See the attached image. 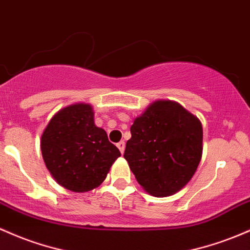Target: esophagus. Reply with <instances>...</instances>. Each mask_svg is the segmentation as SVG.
Instances as JSON below:
<instances>
[{
    "mask_svg": "<svg viewBox=\"0 0 250 250\" xmlns=\"http://www.w3.org/2000/svg\"><path fill=\"white\" fill-rule=\"evenodd\" d=\"M117 147H119L120 152L122 153V154H123V152H125V141H120L119 144H117Z\"/></svg>",
    "mask_w": 250,
    "mask_h": 250,
    "instance_id": "34e87169",
    "label": "esophagus"
}]
</instances>
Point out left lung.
<instances>
[{"mask_svg": "<svg viewBox=\"0 0 250 250\" xmlns=\"http://www.w3.org/2000/svg\"><path fill=\"white\" fill-rule=\"evenodd\" d=\"M125 159L145 191L167 197L193 177L203 153L201 121L174 101H155L134 120Z\"/></svg>", "mask_w": 250, "mask_h": 250, "instance_id": "obj_1", "label": "left lung"}]
</instances>
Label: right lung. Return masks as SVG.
Listing matches in <instances>:
<instances>
[{
	"mask_svg": "<svg viewBox=\"0 0 250 250\" xmlns=\"http://www.w3.org/2000/svg\"><path fill=\"white\" fill-rule=\"evenodd\" d=\"M40 147L54 180L72 192L98 188L121 155L105 130L95 125L94 109L87 103L60 109L46 125Z\"/></svg>",
	"mask_w": 250,
	"mask_h": 250,
	"instance_id": "1",
	"label": "right lung"
}]
</instances>
